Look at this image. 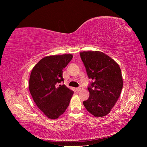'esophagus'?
Listing matches in <instances>:
<instances>
[{
  "label": "esophagus",
  "instance_id": "obj_1",
  "mask_svg": "<svg viewBox=\"0 0 147 147\" xmlns=\"http://www.w3.org/2000/svg\"><path fill=\"white\" fill-rule=\"evenodd\" d=\"M82 90H83V87L82 86H80V87H78V88H76L77 91H80Z\"/></svg>",
  "mask_w": 147,
  "mask_h": 147
}]
</instances>
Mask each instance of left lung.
Segmentation results:
<instances>
[{
  "instance_id": "obj_1",
  "label": "left lung",
  "mask_w": 147,
  "mask_h": 147,
  "mask_svg": "<svg viewBox=\"0 0 147 147\" xmlns=\"http://www.w3.org/2000/svg\"><path fill=\"white\" fill-rule=\"evenodd\" d=\"M89 78L94 82L88 87L90 97L83 102L96 117L108 115L119 97L123 86L121 71L117 62L99 51L80 52Z\"/></svg>"
}]
</instances>
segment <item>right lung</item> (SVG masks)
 <instances>
[{"label":"right lung","mask_w":147,"mask_h":147,"mask_svg":"<svg viewBox=\"0 0 147 147\" xmlns=\"http://www.w3.org/2000/svg\"><path fill=\"white\" fill-rule=\"evenodd\" d=\"M73 55L65 54L44 57L31 71L29 91L32 99L44 115L51 119L58 118L68 107L74 91L65 84L63 70Z\"/></svg>","instance_id":"add662e5"}]
</instances>
